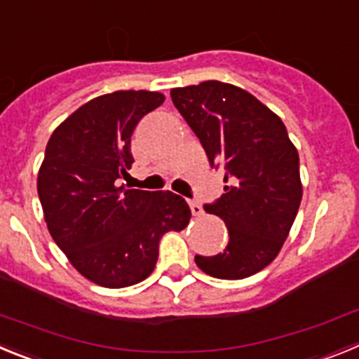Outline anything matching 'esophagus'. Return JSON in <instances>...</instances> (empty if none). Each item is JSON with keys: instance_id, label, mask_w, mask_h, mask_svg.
Masks as SVG:
<instances>
[{"instance_id": "1", "label": "esophagus", "mask_w": 359, "mask_h": 359, "mask_svg": "<svg viewBox=\"0 0 359 359\" xmlns=\"http://www.w3.org/2000/svg\"><path fill=\"white\" fill-rule=\"evenodd\" d=\"M189 205H190V210H192V214H194V215H201L203 214V207L199 205V203L189 201Z\"/></svg>"}]
</instances>
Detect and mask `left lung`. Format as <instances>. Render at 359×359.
I'll return each mask as SVG.
<instances>
[{"instance_id":"1","label":"left lung","mask_w":359,"mask_h":359,"mask_svg":"<svg viewBox=\"0 0 359 359\" xmlns=\"http://www.w3.org/2000/svg\"><path fill=\"white\" fill-rule=\"evenodd\" d=\"M170 97L210 165L226 172L224 194L205 210L223 219L230 241L196 264L215 278L252 277L278 255L302 201L297 147L284 122L239 86L205 81Z\"/></svg>"}]
</instances>
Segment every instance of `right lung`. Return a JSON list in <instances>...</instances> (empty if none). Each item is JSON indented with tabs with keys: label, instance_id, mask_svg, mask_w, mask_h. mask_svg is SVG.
Listing matches in <instances>:
<instances>
[{
	"label": "right lung",
	"instance_id": "1",
	"mask_svg": "<svg viewBox=\"0 0 359 359\" xmlns=\"http://www.w3.org/2000/svg\"><path fill=\"white\" fill-rule=\"evenodd\" d=\"M158 91H115L73 111L50 136L37 192L50 236L82 277L128 287L154 271L163 233L190 221L185 199L123 189L133 165L131 136L161 106Z\"/></svg>",
	"mask_w": 359,
	"mask_h": 359
}]
</instances>
